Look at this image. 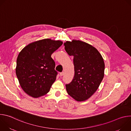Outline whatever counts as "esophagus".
<instances>
[{"label":"esophagus","mask_w":131,"mask_h":131,"mask_svg":"<svg viewBox=\"0 0 131 131\" xmlns=\"http://www.w3.org/2000/svg\"><path fill=\"white\" fill-rule=\"evenodd\" d=\"M64 72L63 71V72H62L60 73V76H63L64 75Z\"/></svg>","instance_id":"esophagus-1"}]
</instances>
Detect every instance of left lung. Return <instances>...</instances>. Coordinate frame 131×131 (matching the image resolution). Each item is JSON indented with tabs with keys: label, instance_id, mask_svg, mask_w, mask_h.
I'll return each mask as SVG.
<instances>
[{
	"label": "left lung",
	"instance_id": "8db88e82",
	"mask_svg": "<svg viewBox=\"0 0 131 131\" xmlns=\"http://www.w3.org/2000/svg\"><path fill=\"white\" fill-rule=\"evenodd\" d=\"M68 54L73 57L74 76L66 84L68 94L77 101L88 100L96 91L104 76L105 64L101 54L91 45L74 40L64 43Z\"/></svg>",
	"mask_w": 131,
	"mask_h": 131
}]
</instances>
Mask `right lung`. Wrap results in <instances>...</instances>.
Returning <instances> with one entry per match:
<instances>
[{
  "instance_id": "1",
  "label": "right lung",
  "mask_w": 131,
  "mask_h": 131,
  "mask_svg": "<svg viewBox=\"0 0 131 131\" xmlns=\"http://www.w3.org/2000/svg\"><path fill=\"white\" fill-rule=\"evenodd\" d=\"M61 41L45 39L24 48L16 60V74L23 91L37 98L49 92L58 72L52 54L62 46Z\"/></svg>"
}]
</instances>
